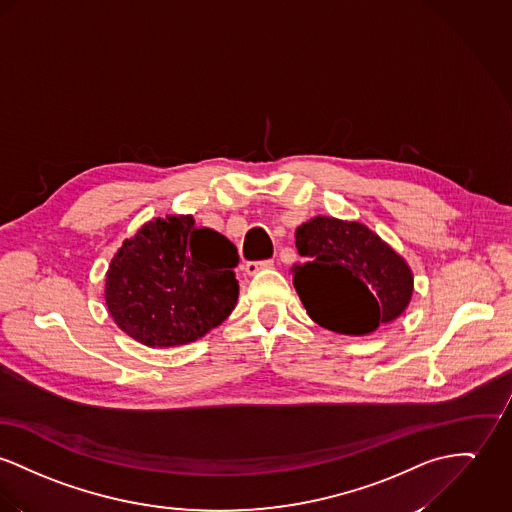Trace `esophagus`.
<instances>
[{
  "mask_svg": "<svg viewBox=\"0 0 512 512\" xmlns=\"http://www.w3.org/2000/svg\"><path fill=\"white\" fill-rule=\"evenodd\" d=\"M275 265L273 259H267V261H251L245 265V273L249 276L257 275L259 271H265V269H271Z\"/></svg>",
  "mask_w": 512,
  "mask_h": 512,
  "instance_id": "esophagus-1",
  "label": "esophagus"
}]
</instances>
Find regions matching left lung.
Wrapping results in <instances>:
<instances>
[{"instance_id": "8db88e82", "label": "left lung", "mask_w": 512, "mask_h": 512, "mask_svg": "<svg viewBox=\"0 0 512 512\" xmlns=\"http://www.w3.org/2000/svg\"><path fill=\"white\" fill-rule=\"evenodd\" d=\"M304 257L292 265L296 292L317 325L341 335H370L411 302L413 271L360 222L315 216L296 230Z\"/></svg>"}]
</instances>
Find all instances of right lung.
I'll return each instance as SVG.
<instances>
[{"label":"right lung","instance_id":"1","mask_svg":"<svg viewBox=\"0 0 512 512\" xmlns=\"http://www.w3.org/2000/svg\"><path fill=\"white\" fill-rule=\"evenodd\" d=\"M236 245L198 228L191 214L146 222L124 239L105 275L107 310L134 341L179 347L204 337L236 308Z\"/></svg>","mask_w":512,"mask_h":512}]
</instances>
